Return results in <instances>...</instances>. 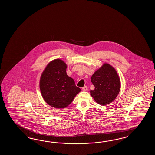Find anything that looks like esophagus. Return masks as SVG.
I'll return each mask as SVG.
<instances>
[{"label":"esophagus","instance_id":"1","mask_svg":"<svg viewBox=\"0 0 155 155\" xmlns=\"http://www.w3.org/2000/svg\"><path fill=\"white\" fill-rule=\"evenodd\" d=\"M87 87L85 86H84V87H82V91H86L87 90Z\"/></svg>","mask_w":155,"mask_h":155}]
</instances>
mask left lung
<instances>
[{"mask_svg": "<svg viewBox=\"0 0 155 155\" xmlns=\"http://www.w3.org/2000/svg\"><path fill=\"white\" fill-rule=\"evenodd\" d=\"M91 81L95 89L90 90V95L100 105L111 103L118 95L121 88L120 80L116 70L109 64H104L96 70Z\"/></svg>", "mask_w": 155, "mask_h": 155, "instance_id": "obj_1", "label": "left lung"}]
</instances>
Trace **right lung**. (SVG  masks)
Returning <instances> with one entry per match:
<instances>
[{
  "instance_id": "1",
  "label": "right lung",
  "mask_w": 155,
  "mask_h": 155,
  "mask_svg": "<svg viewBox=\"0 0 155 155\" xmlns=\"http://www.w3.org/2000/svg\"><path fill=\"white\" fill-rule=\"evenodd\" d=\"M66 68L63 60H54L48 64L41 75L39 86L41 95L53 107H66L81 91L74 79L68 76Z\"/></svg>"
}]
</instances>
